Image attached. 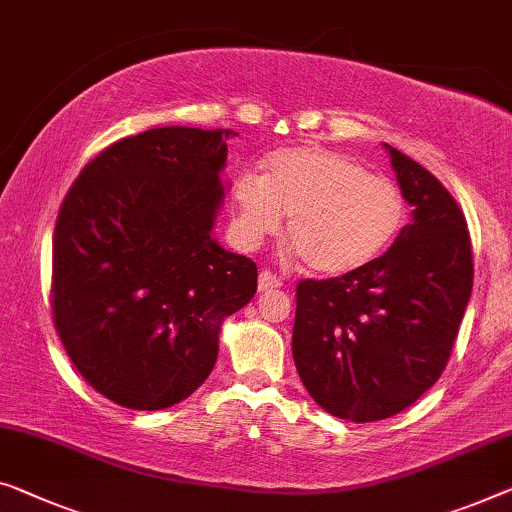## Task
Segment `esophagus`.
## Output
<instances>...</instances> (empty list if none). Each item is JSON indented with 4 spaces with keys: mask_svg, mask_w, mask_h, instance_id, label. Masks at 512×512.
Here are the masks:
<instances>
[{
    "mask_svg": "<svg viewBox=\"0 0 512 512\" xmlns=\"http://www.w3.org/2000/svg\"><path fill=\"white\" fill-rule=\"evenodd\" d=\"M279 286H281V281L274 277L272 272L263 270L261 277H258V290H261V293H265V290H274V288H279Z\"/></svg>",
    "mask_w": 512,
    "mask_h": 512,
    "instance_id": "esophagus-1",
    "label": "esophagus"
}]
</instances>
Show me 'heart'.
Returning <instances> with one entry per match:
<instances>
[{
    "label": "heart",
    "mask_w": 512,
    "mask_h": 512,
    "mask_svg": "<svg viewBox=\"0 0 512 512\" xmlns=\"http://www.w3.org/2000/svg\"><path fill=\"white\" fill-rule=\"evenodd\" d=\"M231 203L240 247H261L288 215L293 254L322 277H341L373 263L410 217L407 196L393 180L322 146L272 153L263 162V176L240 174L233 180Z\"/></svg>",
    "instance_id": "obj_1"
}]
</instances>
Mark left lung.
<instances>
[{"mask_svg": "<svg viewBox=\"0 0 512 512\" xmlns=\"http://www.w3.org/2000/svg\"><path fill=\"white\" fill-rule=\"evenodd\" d=\"M384 148L410 224L373 263L297 286V373L322 410L355 423L403 412L439 380L474 281L458 203L419 162Z\"/></svg>", "mask_w": 512, "mask_h": 512, "instance_id": "8db88e82", "label": "left lung"}]
</instances>
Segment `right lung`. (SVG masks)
<instances>
[{
  "label": "right lung",
  "instance_id": "right-lung-1",
  "mask_svg": "<svg viewBox=\"0 0 512 512\" xmlns=\"http://www.w3.org/2000/svg\"><path fill=\"white\" fill-rule=\"evenodd\" d=\"M231 130L164 125L82 169L61 203L52 309L77 371L128 410H164L206 382L224 320L258 270L212 235Z\"/></svg>",
  "mask_w": 512,
  "mask_h": 512
}]
</instances>
